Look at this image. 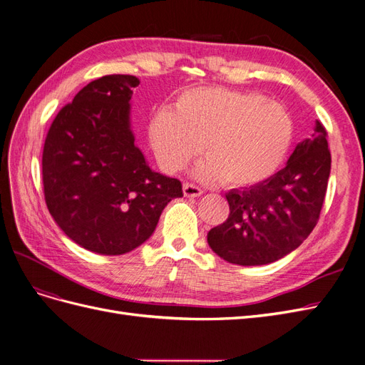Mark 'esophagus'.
<instances>
[{
  "instance_id": "34e87169",
  "label": "esophagus",
  "mask_w": 365,
  "mask_h": 365,
  "mask_svg": "<svg viewBox=\"0 0 365 365\" xmlns=\"http://www.w3.org/2000/svg\"><path fill=\"white\" fill-rule=\"evenodd\" d=\"M182 190H184V196H187V197H197L202 195V189H200V187L195 184H190V182H184Z\"/></svg>"
}]
</instances>
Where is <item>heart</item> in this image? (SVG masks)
Returning a JSON list of instances; mask_svg holds the SVG:
<instances>
[{"label":"heart","mask_w":365,"mask_h":365,"mask_svg":"<svg viewBox=\"0 0 365 365\" xmlns=\"http://www.w3.org/2000/svg\"><path fill=\"white\" fill-rule=\"evenodd\" d=\"M150 148L164 170L184 169L202 152L197 175L230 187L259 184L279 169L292 140V118L257 93L201 86L182 91L152 115Z\"/></svg>","instance_id":"1"}]
</instances>
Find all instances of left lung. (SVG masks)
<instances>
[{
	"label": "left lung",
	"instance_id": "obj_1",
	"mask_svg": "<svg viewBox=\"0 0 365 365\" xmlns=\"http://www.w3.org/2000/svg\"><path fill=\"white\" fill-rule=\"evenodd\" d=\"M327 132L298 143L284 168L271 178L225 196L230 215L208 231L207 242L220 259L242 267L272 263L303 244L315 228L330 175Z\"/></svg>",
	"mask_w": 365,
	"mask_h": 365
}]
</instances>
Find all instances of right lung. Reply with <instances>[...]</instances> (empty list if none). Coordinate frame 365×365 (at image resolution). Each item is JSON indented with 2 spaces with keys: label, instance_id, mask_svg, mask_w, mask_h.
Returning a JSON list of instances; mask_svg holds the SVG:
<instances>
[{
  "label": "right lung",
  "instance_id": "add662e5",
  "mask_svg": "<svg viewBox=\"0 0 365 365\" xmlns=\"http://www.w3.org/2000/svg\"><path fill=\"white\" fill-rule=\"evenodd\" d=\"M129 74L93 81L65 105L42 152L43 196L61 230L105 256L129 252L152 236L164 207L182 196L180 180L153 172L134 145Z\"/></svg>",
  "mask_w": 365,
  "mask_h": 365
}]
</instances>
